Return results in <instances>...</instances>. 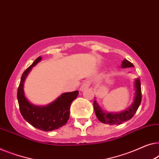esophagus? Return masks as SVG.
Returning <instances> with one entry per match:
<instances>
[{
	"instance_id": "1",
	"label": "esophagus",
	"mask_w": 159,
	"mask_h": 159,
	"mask_svg": "<svg viewBox=\"0 0 159 159\" xmlns=\"http://www.w3.org/2000/svg\"><path fill=\"white\" fill-rule=\"evenodd\" d=\"M89 85H90V82H89V80H87V81L84 82V83L81 85V87H80V90L83 91L84 89H87L89 87Z\"/></svg>"
}]
</instances>
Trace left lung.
<instances>
[{
  "label": "left lung",
  "instance_id": "left-lung-1",
  "mask_svg": "<svg viewBox=\"0 0 159 159\" xmlns=\"http://www.w3.org/2000/svg\"><path fill=\"white\" fill-rule=\"evenodd\" d=\"M121 66L122 68H126L133 67L134 65L130 61L124 59L123 62H122ZM135 95L133 104L127 110L122 112H120V113H110V112H103L100 107L97 103L96 100H94V110H95L96 116L99 120L103 123L109 124V125H118V124H121L123 122L128 121L132 118L135 112H136L138 108H139L141 102L142 94L141 82H140L139 79L135 80Z\"/></svg>",
  "mask_w": 159,
  "mask_h": 159
}]
</instances>
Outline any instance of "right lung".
<instances>
[{"mask_svg":"<svg viewBox=\"0 0 159 159\" xmlns=\"http://www.w3.org/2000/svg\"><path fill=\"white\" fill-rule=\"evenodd\" d=\"M41 59V57H38L23 73L18 88L17 99L23 118L34 127L47 132L58 129L66 124L70 118V105L72 101L77 98L79 92L76 90L72 93H64L51 104L44 107L31 104L24 95V83L31 68Z\"/></svg>","mask_w":159,"mask_h":159,"instance_id":"obj_1","label":"right lung"}]
</instances>
